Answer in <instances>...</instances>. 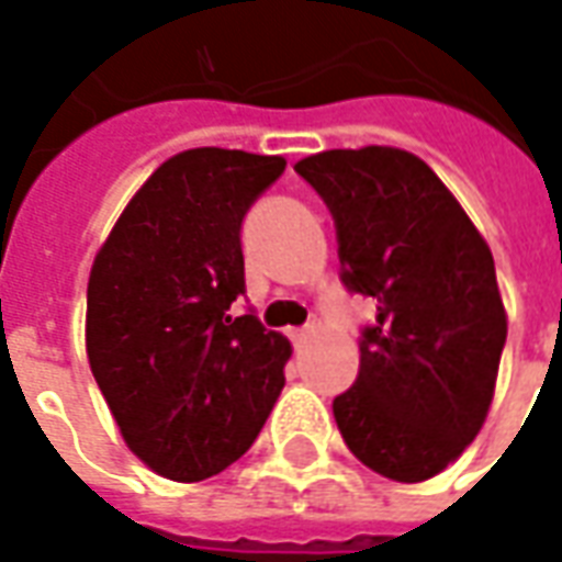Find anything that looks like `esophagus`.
<instances>
[{
    "label": "esophagus",
    "mask_w": 562,
    "mask_h": 562,
    "mask_svg": "<svg viewBox=\"0 0 562 562\" xmlns=\"http://www.w3.org/2000/svg\"><path fill=\"white\" fill-rule=\"evenodd\" d=\"M289 337H292V344L297 349L304 347V344H307L310 337H313V328H292V331H289Z\"/></svg>",
    "instance_id": "34e87169"
}]
</instances>
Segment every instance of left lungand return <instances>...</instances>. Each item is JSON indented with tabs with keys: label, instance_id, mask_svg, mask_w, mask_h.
<instances>
[{
	"label": "left lung",
	"instance_id": "left-lung-1",
	"mask_svg": "<svg viewBox=\"0 0 562 562\" xmlns=\"http://www.w3.org/2000/svg\"><path fill=\"white\" fill-rule=\"evenodd\" d=\"M294 170L335 215L344 285L376 301L359 376L335 398L337 429L371 472L429 481L462 457L493 404L508 335L493 252L404 148H331Z\"/></svg>",
	"mask_w": 562,
	"mask_h": 562
}]
</instances>
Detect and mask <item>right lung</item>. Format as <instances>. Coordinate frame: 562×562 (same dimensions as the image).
<instances>
[{
    "label": "right lung",
    "instance_id": "add662e5",
    "mask_svg": "<svg viewBox=\"0 0 562 562\" xmlns=\"http://www.w3.org/2000/svg\"><path fill=\"white\" fill-rule=\"evenodd\" d=\"M280 155L188 148L117 215L88 280L90 371L121 438L151 472L203 481L252 447L285 386L292 344L252 313L240 225Z\"/></svg>",
    "mask_w": 562,
    "mask_h": 562
}]
</instances>
